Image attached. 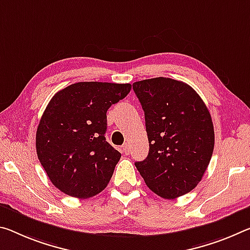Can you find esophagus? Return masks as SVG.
<instances>
[{
	"instance_id": "1",
	"label": "esophagus",
	"mask_w": 250,
	"mask_h": 250,
	"mask_svg": "<svg viewBox=\"0 0 250 250\" xmlns=\"http://www.w3.org/2000/svg\"><path fill=\"white\" fill-rule=\"evenodd\" d=\"M121 151H122V153H125V154H129L130 153V145L125 144L124 146H122Z\"/></svg>"
}]
</instances>
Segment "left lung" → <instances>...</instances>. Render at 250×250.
<instances>
[{"mask_svg":"<svg viewBox=\"0 0 250 250\" xmlns=\"http://www.w3.org/2000/svg\"><path fill=\"white\" fill-rule=\"evenodd\" d=\"M145 111L149 153L136 167L146 185L165 199L196 187L210 162L215 131L203 99L187 83L170 78L134 82Z\"/></svg>","mask_w":250,"mask_h":250,"instance_id":"1","label":"left lung"}]
</instances>
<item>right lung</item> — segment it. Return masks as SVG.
Segmentation results:
<instances>
[{
  "label": "right lung",
  "mask_w": 250,
  "mask_h": 250,
  "mask_svg": "<svg viewBox=\"0 0 250 250\" xmlns=\"http://www.w3.org/2000/svg\"><path fill=\"white\" fill-rule=\"evenodd\" d=\"M131 84L78 82L57 92L42 114L35 146L51 182L85 199L108 186L121 153L105 140L106 111Z\"/></svg>",
  "instance_id": "1"
}]
</instances>
